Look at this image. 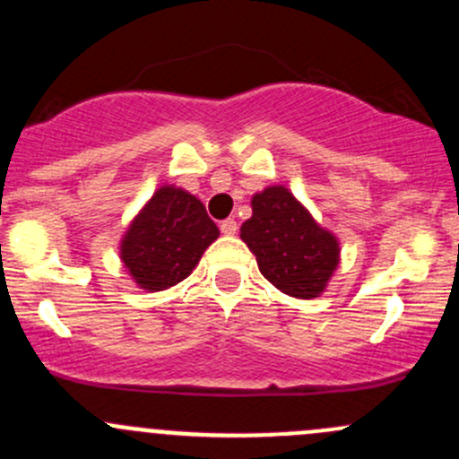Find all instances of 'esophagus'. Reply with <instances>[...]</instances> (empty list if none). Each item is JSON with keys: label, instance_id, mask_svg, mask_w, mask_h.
Wrapping results in <instances>:
<instances>
[{"label": "esophagus", "instance_id": "obj_1", "mask_svg": "<svg viewBox=\"0 0 459 459\" xmlns=\"http://www.w3.org/2000/svg\"><path fill=\"white\" fill-rule=\"evenodd\" d=\"M220 230L224 235H235V233H238V221L230 220V217H229V220L220 221Z\"/></svg>", "mask_w": 459, "mask_h": 459}]
</instances>
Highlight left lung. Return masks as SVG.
<instances>
[{
	"label": "left lung",
	"instance_id": "1",
	"mask_svg": "<svg viewBox=\"0 0 459 459\" xmlns=\"http://www.w3.org/2000/svg\"><path fill=\"white\" fill-rule=\"evenodd\" d=\"M242 239L262 275L281 293L302 299L322 293L340 255L337 239L281 186L253 197V217L242 224Z\"/></svg>",
	"mask_w": 459,
	"mask_h": 459
}]
</instances>
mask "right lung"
Segmentation results:
<instances>
[{"label":"right lung","mask_w":459,"mask_h":459,"mask_svg":"<svg viewBox=\"0 0 459 459\" xmlns=\"http://www.w3.org/2000/svg\"><path fill=\"white\" fill-rule=\"evenodd\" d=\"M217 235L215 221L197 197L164 186L128 229L122 259L142 289L164 290L191 275Z\"/></svg>","instance_id":"obj_1"}]
</instances>
